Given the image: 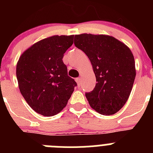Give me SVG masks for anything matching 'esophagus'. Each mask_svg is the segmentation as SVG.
<instances>
[{"label": "esophagus", "instance_id": "obj_1", "mask_svg": "<svg viewBox=\"0 0 153 153\" xmlns=\"http://www.w3.org/2000/svg\"><path fill=\"white\" fill-rule=\"evenodd\" d=\"M76 83H77V84L79 85V86L81 84V78L80 77L76 78Z\"/></svg>", "mask_w": 153, "mask_h": 153}]
</instances>
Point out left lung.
<instances>
[{
    "instance_id": "8db88e82",
    "label": "left lung",
    "mask_w": 153,
    "mask_h": 153,
    "mask_svg": "<svg viewBox=\"0 0 153 153\" xmlns=\"http://www.w3.org/2000/svg\"><path fill=\"white\" fill-rule=\"evenodd\" d=\"M74 44L88 56L96 76L95 88L85 94L90 106L100 114H115L129 99L136 77L132 51L109 35H75Z\"/></svg>"
}]
</instances>
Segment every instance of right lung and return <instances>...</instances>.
Wrapping results in <instances>:
<instances>
[{
    "mask_svg": "<svg viewBox=\"0 0 153 153\" xmlns=\"http://www.w3.org/2000/svg\"><path fill=\"white\" fill-rule=\"evenodd\" d=\"M73 44L74 35H54L35 43L19 58L16 74L20 91L42 116L52 117L63 110L77 85L62 60Z\"/></svg>",
    "mask_w": 153,
    "mask_h": 153,
    "instance_id": "1",
    "label": "right lung"
}]
</instances>
